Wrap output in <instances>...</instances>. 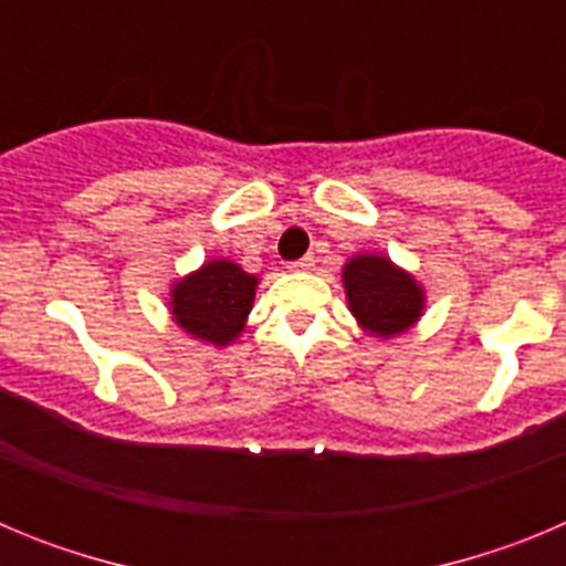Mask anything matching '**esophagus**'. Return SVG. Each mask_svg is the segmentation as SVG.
<instances>
[{"label": "esophagus", "mask_w": 566, "mask_h": 566, "mask_svg": "<svg viewBox=\"0 0 566 566\" xmlns=\"http://www.w3.org/2000/svg\"><path fill=\"white\" fill-rule=\"evenodd\" d=\"M314 266V254H306V258L294 260V263H289V269H294V272H306V269Z\"/></svg>", "instance_id": "34e87169"}]
</instances>
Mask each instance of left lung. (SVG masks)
Returning a JSON list of instances; mask_svg holds the SVG:
<instances>
[{
	"instance_id": "1",
	"label": "left lung",
	"mask_w": 566,
	"mask_h": 566,
	"mask_svg": "<svg viewBox=\"0 0 566 566\" xmlns=\"http://www.w3.org/2000/svg\"><path fill=\"white\" fill-rule=\"evenodd\" d=\"M354 317L379 337H394L413 326L422 312V289L391 260L359 254L343 272Z\"/></svg>"
}]
</instances>
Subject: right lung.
<instances>
[{
  "label": "right lung",
  "instance_id": "add662e5",
  "mask_svg": "<svg viewBox=\"0 0 566 566\" xmlns=\"http://www.w3.org/2000/svg\"><path fill=\"white\" fill-rule=\"evenodd\" d=\"M258 277L238 263L212 260L172 289V314L178 326L212 345H227L243 332L252 308Z\"/></svg>",
  "mask_w": 566,
  "mask_h": 566
}]
</instances>
